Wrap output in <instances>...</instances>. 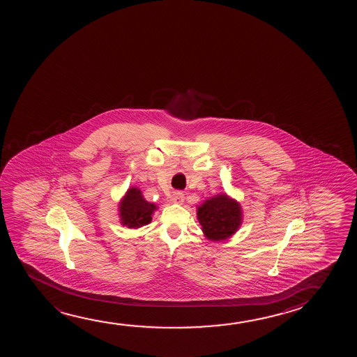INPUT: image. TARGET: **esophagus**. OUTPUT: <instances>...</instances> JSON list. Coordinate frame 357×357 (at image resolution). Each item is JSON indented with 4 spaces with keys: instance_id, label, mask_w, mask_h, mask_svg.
<instances>
[{
    "instance_id": "1",
    "label": "esophagus",
    "mask_w": 357,
    "mask_h": 357,
    "mask_svg": "<svg viewBox=\"0 0 357 357\" xmlns=\"http://www.w3.org/2000/svg\"><path fill=\"white\" fill-rule=\"evenodd\" d=\"M183 201H184V194L181 192V191H174L173 195H172V202L183 204Z\"/></svg>"
}]
</instances>
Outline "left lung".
<instances>
[{"instance_id": "obj_1", "label": "left lung", "mask_w": 357, "mask_h": 357, "mask_svg": "<svg viewBox=\"0 0 357 357\" xmlns=\"http://www.w3.org/2000/svg\"><path fill=\"white\" fill-rule=\"evenodd\" d=\"M197 220L207 239L220 241L228 239L239 229L243 212L238 201L220 194L197 207Z\"/></svg>"}]
</instances>
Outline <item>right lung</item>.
<instances>
[{"mask_svg":"<svg viewBox=\"0 0 357 357\" xmlns=\"http://www.w3.org/2000/svg\"><path fill=\"white\" fill-rule=\"evenodd\" d=\"M157 206L145 200L140 189L132 186L119 202L121 223L128 228H140L151 222L152 213Z\"/></svg>","mask_w":357,"mask_h":357,"instance_id":"add662e5","label":"right lung"}]
</instances>
